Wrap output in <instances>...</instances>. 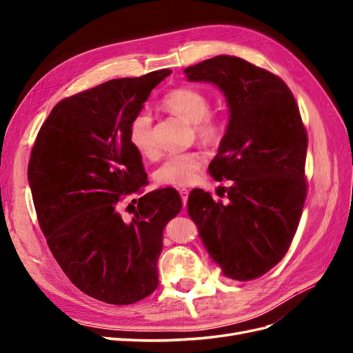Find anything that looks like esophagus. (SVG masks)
Returning <instances> with one entry per match:
<instances>
[{"label":"esophagus","mask_w":353,"mask_h":353,"mask_svg":"<svg viewBox=\"0 0 353 353\" xmlns=\"http://www.w3.org/2000/svg\"><path fill=\"white\" fill-rule=\"evenodd\" d=\"M188 194H190V190H187V188L179 190V196H181V200H183V205L184 206H185V203L188 200Z\"/></svg>","instance_id":"esophagus-1"}]
</instances>
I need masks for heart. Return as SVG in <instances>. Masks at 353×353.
Listing matches in <instances>:
<instances>
[{
  "mask_svg": "<svg viewBox=\"0 0 353 353\" xmlns=\"http://www.w3.org/2000/svg\"><path fill=\"white\" fill-rule=\"evenodd\" d=\"M163 105L168 110L184 117L190 123H194L197 135L206 143L218 141L225 130V122L222 117L218 113L209 112L210 101L208 94L199 88H175L165 95ZM130 141L135 150L144 156H152L156 152L153 119L147 110L135 114L131 121ZM201 165L203 156L199 152L169 154L157 168L156 178L162 184L185 187L194 183Z\"/></svg>",
  "mask_w": 353,
  "mask_h": 353,
  "instance_id": "b5f03b06",
  "label": "heart"
}]
</instances>
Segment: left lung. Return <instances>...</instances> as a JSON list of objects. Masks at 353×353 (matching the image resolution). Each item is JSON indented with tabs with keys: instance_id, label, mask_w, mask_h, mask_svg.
Masks as SVG:
<instances>
[{
	"instance_id": "1",
	"label": "left lung",
	"mask_w": 353,
	"mask_h": 353,
	"mask_svg": "<svg viewBox=\"0 0 353 353\" xmlns=\"http://www.w3.org/2000/svg\"><path fill=\"white\" fill-rule=\"evenodd\" d=\"M184 73L216 85L230 112L209 165L216 181H231L228 200L194 188L188 215L223 275L258 279L284 258L305 205L307 135L297 103L281 78L240 57L216 56Z\"/></svg>"
}]
</instances>
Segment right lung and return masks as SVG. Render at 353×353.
Instances as JSON below:
<instances>
[{
	"mask_svg": "<svg viewBox=\"0 0 353 353\" xmlns=\"http://www.w3.org/2000/svg\"><path fill=\"white\" fill-rule=\"evenodd\" d=\"M169 74L112 79L61 100L30 153L28 179L48 248L81 292L105 303L131 305L156 290L163 230L183 208L168 187L134 199L131 219L119 212L148 184L131 121Z\"/></svg>",
	"mask_w": 353,
	"mask_h": 353,
	"instance_id": "obj_1",
	"label": "right lung"
}]
</instances>
